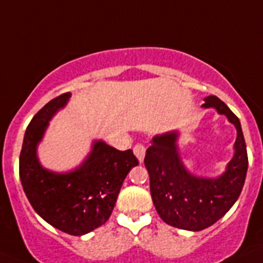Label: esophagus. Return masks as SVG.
<instances>
[{
    "label": "esophagus",
    "instance_id": "1",
    "mask_svg": "<svg viewBox=\"0 0 263 263\" xmlns=\"http://www.w3.org/2000/svg\"><path fill=\"white\" fill-rule=\"evenodd\" d=\"M133 152H134V155H136V157H137V159H138L139 162L142 163L143 159H145V154H146L145 146L141 145V143H138V145L134 146Z\"/></svg>",
    "mask_w": 263,
    "mask_h": 263
}]
</instances>
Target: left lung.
Wrapping results in <instances>:
<instances>
[{"label":"left lung","mask_w":263,"mask_h":263,"mask_svg":"<svg viewBox=\"0 0 263 263\" xmlns=\"http://www.w3.org/2000/svg\"><path fill=\"white\" fill-rule=\"evenodd\" d=\"M204 109L224 115L237 130L234 155L217 178H204L188 171L179 153V132L155 136L146 150L145 166L158 215L166 224L199 232L215 224L236 203L248 171V153L240 120L216 96L204 99Z\"/></svg>","instance_id":"8db88e82"}]
</instances>
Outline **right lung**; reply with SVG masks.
Listing matches in <instances>:
<instances>
[{
	"label": "right lung",
	"instance_id": "add662e5",
	"mask_svg": "<svg viewBox=\"0 0 263 263\" xmlns=\"http://www.w3.org/2000/svg\"><path fill=\"white\" fill-rule=\"evenodd\" d=\"M69 97V92L55 97L32 117L23 137L20 178L30 204L45 221L71 236H83L108 221L121 185L138 159L132 150L120 152L99 139L75 170L55 173L42 166L38 145Z\"/></svg>",
	"mask_w": 263,
	"mask_h": 263
}]
</instances>
